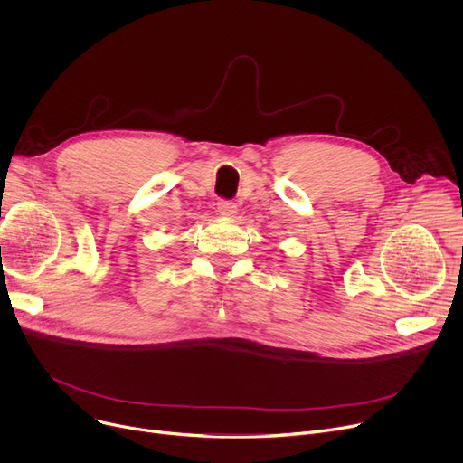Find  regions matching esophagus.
<instances>
[{
	"mask_svg": "<svg viewBox=\"0 0 463 463\" xmlns=\"http://www.w3.org/2000/svg\"><path fill=\"white\" fill-rule=\"evenodd\" d=\"M218 213H220L222 216L231 218V216L236 214V203H232V202H229V200H222V202H218Z\"/></svg>",
	"mask_w": 463,
	"mask_h": 463,
	"instance_id": "obj_1",
	"label": "esophagus"
}]
</instances>
